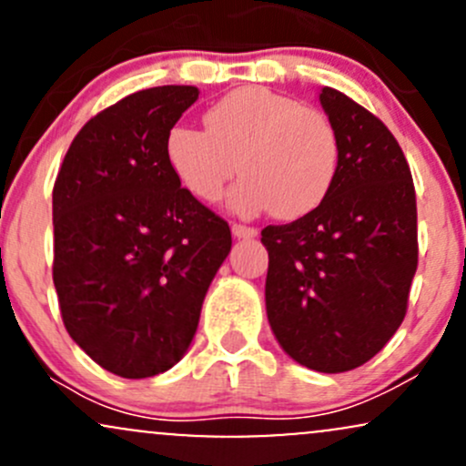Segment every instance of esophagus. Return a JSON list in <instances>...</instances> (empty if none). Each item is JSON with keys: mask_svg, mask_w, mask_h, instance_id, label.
<instances>
[{"mask_svg": "<svg viewBox=\"0 0 466 466\" xmlns=\"http://www.w3.org/2000/svg\"><path fill=\"white\" fill-rule=\"evenodd\" d=\"M232 234L237 238H254L258 234V229L249 228V226H240V223H234L232 226Z\"/></svg>", "mask_w": 466, "mask_h": 466, "instance_id": "obj_1", "label": "esophagus"}]
</instances>
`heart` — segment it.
<instances>
[{
  "mask_svg": "<svg viewBox=\"0 0 466 466\" xmlns=\"http://www.w3.org/2000/svg\"><path fill=\"white\" fill-rule=\"evenodd\" d=\"M206 131L175 125L166 136V162L179 184L201 201L229 197L238 215L271 210L296 218L318 208L339 168V137L322 111L265 87H240L203 116Z\"/></svg>",
  "mask_w": 466,
  "mask_h": 466,
  "instance_id": "b5f03b06",
  "label": "heart"
}]
</instances>
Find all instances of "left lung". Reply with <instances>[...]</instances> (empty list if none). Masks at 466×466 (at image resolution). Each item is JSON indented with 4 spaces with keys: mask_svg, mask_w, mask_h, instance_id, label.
Returning a JSON list of instances; mask_svg holds the SVG:
<instances>
[{
    "mask_svg": "<svg viewBox=\"0 0 466 466\" xmlns=\"http://www.w3.org/2000/svg\"><path fill=\"white\" fill-rule=\"evenodd\" d=\"M339 137V168L315 210L267 226V318L291 360L346 372L372 360L408 311L419 265L416 192L388 127L346 94L322 87Z\"/></svg>",
    "mask_w": 466,
    "mask_h": 466,
    "instance_id": "left-lung-1",
    "label": "left lung"
}]
</instances>
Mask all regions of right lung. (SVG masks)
Listing matches in <instances>:
<instances>
[{
  "instance_id": "right-lung-1",
  "label": "right lung",
  "mask_w": 466,
  "mask_h": 466,
  "mask_svg": "<svg viewBox=\"0 0 466 466\" xmlns=\"http://www.w3.org/2000/svg\"><path fill=\"white\" fill-rule=\"evenodd\" d=\"M197 98L164 85L106 106L69 144L52 190L63 324L117 377H155L184 357L232 248L228 223L166 162V136Z\"/></svg>"
}]
</instances>
